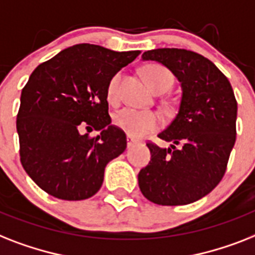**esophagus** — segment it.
<instances>
[{
	"instance_id": "1",
	"label": "esophagus",
	"mask_w": 255,
	"mask_h": 255,
	"mask_svg": "<svg viewBox=\"0 0 255 255\" xmlns=\"http://www.w3.org/2000/svg\"><path fill=\"white\" fill-rule=\"evenodd\" d=\"M133 144H136V140H134L133 137H131V136H127V146H128V148L133 145Z\"/></svg>"
}]
</instances>
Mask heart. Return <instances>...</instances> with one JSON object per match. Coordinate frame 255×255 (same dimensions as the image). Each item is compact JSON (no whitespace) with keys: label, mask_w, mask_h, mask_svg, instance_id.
<instances>
[{"label":"heart","mask_w":255,"mask_h":255,"mask_svg":"<svg viewBox=\"0 0 255 255\" xmlns=\"http://www.w3.org/2000/svg\"><path fill=\"white\" fill-rule=\"evenodd\" d=\"M142 74L148 86L154 93L167 90L173 81L170 72L161 64H149L142 69ZM119 81H121V73H117L110 80L109 86H107V99L111 103H115L118 101ZM114 123L117 127L123 129L128 136L140 138L160 127L161 119L158 114L152 110L124 109L115 114Z\"/></svg>","instance_id":"b5f03b06"}]
</instances>
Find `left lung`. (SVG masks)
Wrapping results in <instances>:
<instances>
[{
    "label": "left lung",
    "instance_id": "1",
    "mask_svg": "<svg viewBox=\"0 0 255 255\" xmlns=\"http://www.w3.org/2000/svg\"><path fill=\"white\" fill-rule=\"evenodd\" d=\"M141 59L170 70L181 82L182 97L173 122L158 133L170 146L146 144L152 157L138 173V187L156 204H190L210 194L227 170L236 141L235 93L228 78L199 53L158 48Z\"/></svg>",
    "mask_w": 255,
    "mask_h": 255
}]
</instances>
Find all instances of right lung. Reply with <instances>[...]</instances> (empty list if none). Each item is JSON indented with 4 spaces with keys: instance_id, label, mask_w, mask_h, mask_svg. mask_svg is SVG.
Segmentation results:
<instances>
[{
    "instance_id": "add662e5",
    "label": "right lung",
    "mask_w": 255,
    "mask_h": 255,
    "mask_svg": "<svg viewBox=\"0 0 255 255\" xmlns=\"http://www.w3.org/2000/svg\"><path fill=\"white\" fill-rule=\"evenodd\" d=\"M140 53L84 43L31 73L16 117L20 162L49 195L88 199L102 186L107 163L126 150V133L111 124L107 86ZM84 129L101 133L89 138Z\"/></svg>"
}]
</instances>
